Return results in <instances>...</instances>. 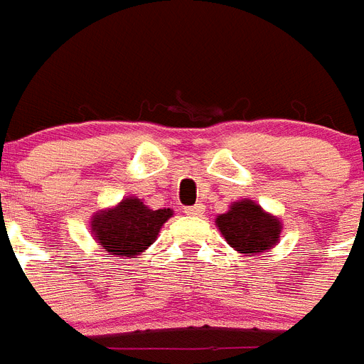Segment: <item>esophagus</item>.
I'll return each instance as SVG.
<instances>
[{
    "label": "esophagus",
    "instance_id": "1",
    "mask_svg": "<svg viewBox=\"0 0 364 364\" xmlns=\"http://www.w3.org/2000/svg\"><path fill=\"white\" fill-rule=\"evenodd\" d=\"M205 208L202 204H194V205H188V208H185V213L187 215H193V217H202L204 215Z\"/></svg>",
    "mask_w": 364,
    "mask_h": 364
}]
</instances>
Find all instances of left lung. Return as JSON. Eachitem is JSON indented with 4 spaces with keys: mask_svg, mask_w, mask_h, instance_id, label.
Segmentation results:
<instances>
[{
    "mask_svg": "<svg viewBox=\"0 0 364 364\" xmlns=\"http://www.w3.org/2000/svg\"><path fill=\"white\" fill-rule=\"evenodd\" d=\"M215 225L228 245L243 257L264 253L279 242L282 234V221L277 217L245 198L234 202L227 213L217 215Z\"/></svg>",
    "mask_w": 364,
    "mask_h": 364,
    "instance_id": "8db88e82",
    "label": "left lung"
}]
</instances>
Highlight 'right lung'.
<instances>
[{
	"mask_svg": "<svg viewBox=\"0 0 364 364\" xmlns=\"http://www.w3.org/2000/svg\"><path fill=\"white\" fill-rule=\"evenodd\" d=\"M173 211L151 210L136 196L121 200L115 208L98 211L92 217L90 230L100 247L111 255L136 259L156 240L160 228Z\"/></svg>",
	"mask_w": 364,
	"mask_h": 364,
	"instance_id": "add662e5",
	"label": "right lung"
}]
</instances>
